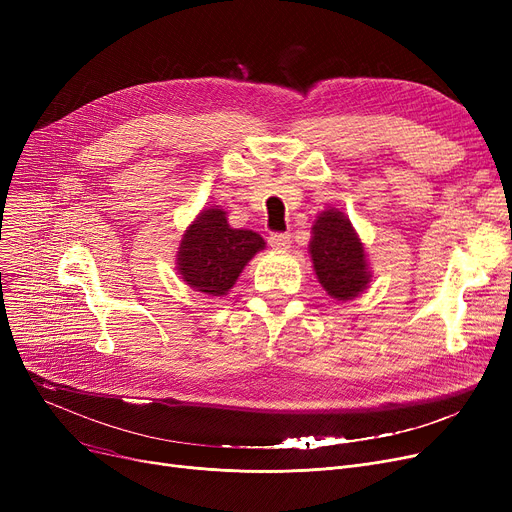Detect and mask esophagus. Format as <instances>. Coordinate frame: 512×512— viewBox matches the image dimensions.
Here are the masks:
<instances>
[{"mask_svg": "<svg viewBox=\"0 0 512 512\" xmlns=\"http://www.w3.org/2000/svg\"><path fill=\"white\" fill-rule=\"evenodd\" d=\"M267 242H270V247L276 251H288L290 249V234L274 232V234H270V238H267Z\"/></svg>", "mask_w": 512, "mask_h": 512, "instance_id": "34e87169", "label": "esophagus"}]
</instances>
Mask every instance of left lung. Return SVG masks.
Returning <instances> with one entry per match:
<instances>
[{"mask_svg":"<svg viewBox=\"0 0 512 512\" xmlns=\"http://www.w3.org/2000/svg\"><path fill=\"white\" fill-rule=\"evenodd\" d=\"M311 234L309 253L319 284L336 301L359 297L371 274L365 247L351 220L338 209H326L317 215Z\"/></svg>","mask_w":512,"mask_h":512,"instance_id":"left-lung-1","label":"left lung"}]
</instances>
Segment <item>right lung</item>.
Returning <instances> with one entry per match:
<instances>
[{
	"label": "right lung",
	"instance_id": "right-lung-1",
	"mask_svg": "<svg viewBox=\"0 0 512 512\" xmlns=\"http://www.w3.org/2000/svg\"><path fill=\"white\" fill-rule=\"evenodd\" d=\"M261 249L265 240L257 232L230 228L226 211L209 207L184 230L176 270L191 288L222 297Z\"/></svg>",
	"mask_w": 512,
	"mask_h": 512
}]
</instances>
